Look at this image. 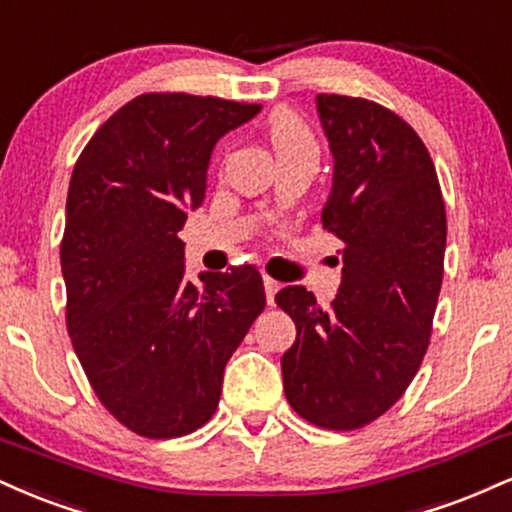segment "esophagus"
<instances>
[{"mask_svg": "<svg viewBox=\"0 0 512 512\" xmlns=\"http://www.w3.org/2000/svg\"><path fill=\"white\" fill-rule=\"evenodd\" d=\"M281 288L279 281H274L272 276H264V293H267V303L274 305V295Z\"/></svg>", "mask_w": 512, "mask_h": 512, "instance_id": "esophagus-1", "label": "esophagus"}]
</instances>
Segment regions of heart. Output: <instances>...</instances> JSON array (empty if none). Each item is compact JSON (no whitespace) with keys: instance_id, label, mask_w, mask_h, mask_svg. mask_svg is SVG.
<instances>
[{"instance_id":"obj_1","label":"heart","mask_w":512,"mask_h":512,"mask_svg":"<svg viewBox=\"0 0 512 512\" xmlns=\"http://www.w3.org/2000/svg\"><path fill=\"white\" fill-rule=\"evenodd\" d=\"M267 133L274 145L276 157L293 155V152L300 150H317L310 128L291 109H276L267 121Z\"/></svg>"}]
</instances>
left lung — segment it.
I'll return each instance as SVG.
<instances>
[{"mask_svg":"<svg viewBox=\"0 0 512 512\" xmlns=\"http://www.w3.org/2000/svg\"><path fill=\"white\" fill-rule=\"evenodd\" d=\"M334 155L324 229L341 240L329 310L303 286L276 293L298 329L281 357L283 391L307 422L350 432L384 415L429 348L443 281L446 207L432 157L391 109L317 95Z\"/></svg>","mask_w":512,"mask_h":512,"instance_id":"obj_1","label":"left lung"}]
</instances>
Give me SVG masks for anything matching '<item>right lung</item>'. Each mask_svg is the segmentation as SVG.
<instances>
[{"mask_svg":"<svg viewBox=\"0 0 512 512\" xmlns=\"http://www.w3.org/2000/svg\"><path fill=\"white\" fill-rule=\"evenodd\" d=\"M260 104L145 92L73 166L61 238L66 326L100 403L131 432L209 422L224 367L267 305L255 267L186 279L178 231L202 205L214 145Z\"/></svg>","mask_w":512,"mask_h":512,"instance_id":"right-lung-1","label":"right lung"}]
</instances>
